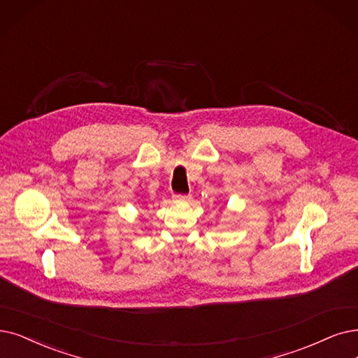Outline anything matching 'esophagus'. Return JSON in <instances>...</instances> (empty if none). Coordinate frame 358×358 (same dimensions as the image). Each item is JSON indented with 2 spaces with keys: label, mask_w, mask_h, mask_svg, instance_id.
Wrapping results in <instances>:
<instances>
[{
  "label": "esophagus",
  "mask_w": 358,
  "mask_h": 358,
  "mask_svg": "<svg viewBox=\"0 0 358 358\" xmlns=\"http://www.w3.org/2000/svg\"><path fill=\"white\" fill-rule=\"evenodd\" d=\"M173 199H175V201H180V203H185V201H189V199H191V195H182V194H176V195H173Z\"/></svg>",
  "instance_id": "1"
}]
</instances>
